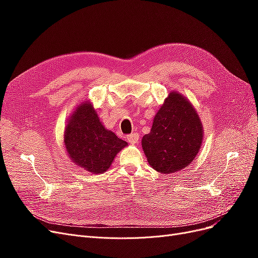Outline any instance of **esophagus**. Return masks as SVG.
<instances>
[{
  "label": "esophagus",
  "mask_w": 258,
  "mask_h": 258,
  "mask_svg": "<svg viewBox=\"0 0 258 258\" xmlns=\"http://www.w3.org/2000/svg\"><path fill=\"white\" fill-rule=\"evenodd\" d=\"M127 141L130 144H137L139 142V135L137 134V132H134V134L128 135L127 136Z\"/></svg>",
  "instance_id": "esophagus-1"
}]
</instances>
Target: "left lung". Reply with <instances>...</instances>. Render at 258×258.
Masks as SVG:
<instances>
[{"label": "left lung", "instance_id": "obj_1", "mask_svg": "<svg viewBox=\"0 0 258 258\" xmlns=\"http://www.w3.org/2000/svg\"><path fill=\"white\" fill-rule=\"evenodd\" d=\"M204 130L197 112L178 92H171L156 114L151 132L142 139L148 163L160 173L185 168L195 159Z\"/></svg>", "mask_w": 258, "mask_h": 258}]
</instances>
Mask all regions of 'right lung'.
I'll return each mask as SVG.
<instances>
[{
  "instance_id": "1",
  "label": "right lung",
  "mask_w": 258,
  "mask_h": 258,
  "mask_svg": "<svg viewBox=\"0 0 258 258\" xmlns=\"http://www.w3.org/2000/svg\"><path fill=\"white\" fill-rule=\"evenodd\" d=\"M64 144L71 159L91 173H102L111 167L116 154L127 145L100 122L95 108L85 102L70 119Z\"/></svg>"
}]
</instances>
